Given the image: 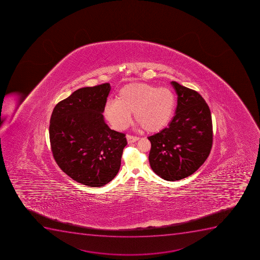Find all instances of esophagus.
Listing matches in <instances>:
<instances>
[{
  "label": "esophagus",
  "instance_id": "esophagus-1",
  "mask_svg": "<svg viewBox=\"0 0 260 260\" xmlns=\"http://www.w3.org/2000/svg\"><path fill=\"white\" fill-rule=\"evenodd\" d=\"M126 138H127L128 143H133V142H136L139 140V137H135V136H131V135H127Z\"/></svg>",
  "mask_w": 260,
  "mask_h": 260
}]
</instances>
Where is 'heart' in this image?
<instances>
[{"label":"heart","mask_w":260,"mask_h":260,"mask_svg":"<svg viewBox=\"0 0 260 260\" xmlns=\"http://www.w3.org/2000/svg\"><path fill=\"white\" fill-rule=\"evenodd\" d=\"M176 98L170 88L144 83H132L121 88L116 100L106 103L105 115L114 128L128 126L135 119L148 132H159L170 123L175 113Z\"/></svg>","instance_id":"heart-1"}]
</instances>
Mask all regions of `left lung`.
Returning a JSON list of instances; mask_svg holds the SVG:
<instances>
[{
    "mask_svg": "<svg viewBox=\"0 0 260 260\" xmlns=\"http://www.w3.org/2000/svg\"><path fill=\"white\" fill-rule=\"evenodd\" d=\"M177 94V108L167 128L148 137L149 162L158 176L182 180L196 172L210 153L213 125L210 109L196 90L172 81Z\"/></svg>",
    "mask_w": 260,
    "mask_h": 260,
    "instance_id": "obj_1",
    "label": "left lung"
}]
</instances>
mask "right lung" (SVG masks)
<instances>
[{
    "label": "right lung",
    "mask_w": 260,
    "mask_h": 260,
    "mask_svg": "<svg viewBox=\"0 0 260 260\" xmlns=\"http://www.w3.org/2000/svg\"><path fill=\"white\" fill-rule=\"evenodd\" d=\"M109 83L80 88L55 106L49 136L54 159L73 180L101 187L118 174L125 135L111 129L104 112Z\"/></svg>",
    "instance_id": "obj_1"
}]
</instances>
